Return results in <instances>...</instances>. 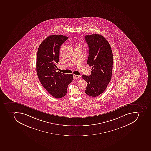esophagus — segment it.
I'll return each mask as SVG.
<instances>
[{
    "mask_svg": "<svg viewBox=\"0 0 151 151\" xmlns=\"http://www.w3.org/2000/svg\"><path fill=\"white\" fill-rule=\"evenodd\" d=\"M80 78V76H78V75H75V74H74V75H73L74 80H76V79H78V78Z\"/></svg>",
    "mask_w": 151,
    "mask_h": 151,
    "instance_id": "obj_1",
    "label": "esophagus"
}]
</instances>
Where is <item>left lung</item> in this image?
Listing matches in <instances>:
<instances>
[{
	"mask_svg": "<svg viewBox=\"0 0 151 151\" xmlns=\"http://www.w3.org/2000/svg\"><path fill=\"white\" fill-rule=\"evenodd\" d=\"M89 48L87 63L91 69V75H82L88 85L85 93L96 97L104 92L111 80L113 55L110 44L100 34L85 36Z\"/></svg>",
	"mask_w": 151,
	"mask_h": 151,
	"instance_id": "1",
	"label": "left lung"
}]
</instances>
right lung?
I'll list each match as a JSON object with an SVG mask.
<instances>
[{
    "mask_svg": "<svg viewBox=\"0 0 151 151\" xmlns=\"http://www.w3.org/2000/svg\"><path fill=\"white\" fill-rule=\"evenodd\" d=\"M68 39L62 35H52L45 39L39 46L37 55L36 70L40 82L53 97L65 96L73 74L56 72L62 45Z\"/></svg>",
    "mask_w": 151,
    "mask_h": 151,
    "instance_id": "1",
    "label": "right lung"
}]
</instances>
